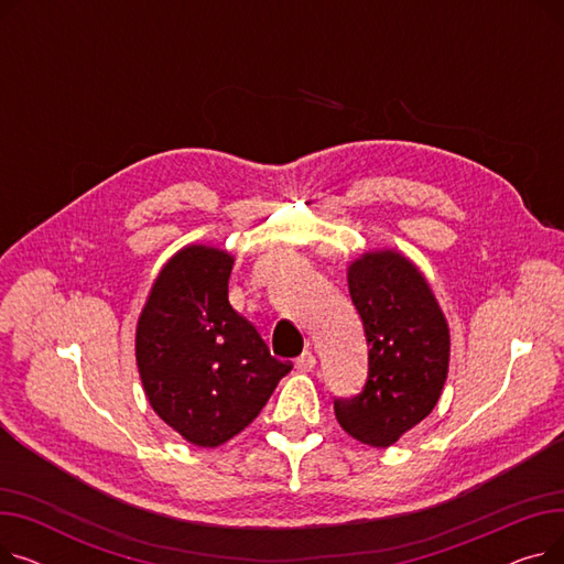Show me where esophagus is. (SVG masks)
<instances>
[{
	"label": "esophagus",
	"instance_id": "esophagus-1",
	"mask_svg": "<svg viewBox=\"0 0 564 564\" xmlns=\"http://www.w3.org/2000/svg\"><path fill=\"white\" fill-rule=\"evenodd\" d=\"M294 368H297V372H311L315 368V357L311 351H304L302 357L294 361Z\"/></svg>",
	"mask_w": 564,
	"mask_h": 564
}]
</instances>
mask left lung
<instances>
[{
  "label": "left lung",
  "instance_id": "1",
  "mask_svg": "<svg viewBox=\"0 0 564 564\" xmlns=\"http://www.w3.org/2000/svg\"><path fill=\"white\" fill-rule=\"evenodd\" d=\"M349 297L368 340L364 393L336 400L340 427L389 448L436 406L451 364V329L423 272L395 249L366 251L347 267Z\"/></svg>",
  "mask_w": 564,
  "mask_h": 564
}]
</instances>
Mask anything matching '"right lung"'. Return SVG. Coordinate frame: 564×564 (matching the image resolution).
<instances>
[{
  "label": "right lung",
  "mask_w": 564,
  "mask_h": 564,
  "mask_svg": "<svg viewBox=\"0 0 564 564\" xmlns=\"http://www.w3.org/2000/svg\"><path fill=\"white\" fill-rule=\"evenodd\" d=\"M232 262L219 247L175 251L137 319L143 393L158 416L198 448H217L249 427L292 370L230 306Z\"/></svg>",
  "instance_id": "right-lung-1"
}]
</instances>
